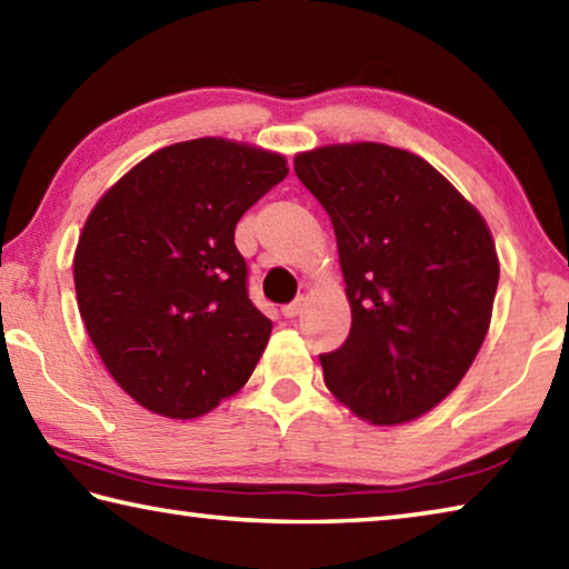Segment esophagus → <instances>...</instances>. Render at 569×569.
Returning <instances> with one entry per match:
<instances>
[{"label": "esophagus", "instance_id": "obj_1", "mask_svg": "<svg viewBox=\"0 0 569 569\" xmlns=\"http://www.w3.org/2000/svg\"><path fill=\"white\" fill-rule=\"evenodd\" d=\"M303 311V298H296L293 303H288V306H283L281 308V313H283V319H296L298 313Z\"/></svg>", "mask_w": 569, "mask_h": 569}]
</instances>
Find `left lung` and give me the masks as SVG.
<instances>
[{
  "mask_svg": "<svg viewBox=\"0 0 569 569\" xmlns=\"http://www.w3.org/2000/svg\"><path fill=\"white\" fill-rule=\"evenodd\" d=\"M331 218L351 331L321 353L323 381L371 423H401L447 397L485 341L499 283L492 233L419 156L381 142L296 156Z\"/></svg>",
  "mask_w": 569,
  "mask_h": 569,
  "instance_id": "8db88e82",
  "label": "left lung"
}]
</instances>
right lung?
Masks as SVG:
<instances>
[{"mask_svg": "<svg viewBox=\"0 0 569 569\" xmlns=\"http://www.w3.org/2000/svg\"><path fill=\"white\" fill-rule=\"evenodd\" d=\"M286 176L276 152L198 138L152 152L92 208L77 303L112 379L146 409L200 417L253 373L273 323L248 298L236 226Z\"/></svg>", "mask_w": 569, "mask_h": 569, "instance_id": "add662e5", "label": "right lung"}]
</instances>
